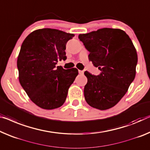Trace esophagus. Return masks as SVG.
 Here are the masks:
<instances>
[{
    "mask_svg": "<svg viewBox=\"0 0 150 150\" xmlns=\"http://www.w3.org/2000/svg\"><path fill=\"white\" fill-rule=\"evenodd\" d=\"M79 74H81V75H83L84 73V71H81V70H79Z\"/></svg>",
    "mask_w": 150,
    "mask_h": 150,
    "instance_id": "34e87169",
    "label": "esophagus"
}]
</instances>
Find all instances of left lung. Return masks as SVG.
Here are the masks:
<instances>
[{
  "instance_id": "8db88e82",
  "label": "left lung",
  "mask_w": 150,
  "mask_h": 150,
  "mask_svg": "<svg viewBox=\"0 0 150 150\" xmlns=\"http://www.w3.org/2000/svg\"><path fill=\"white\" fill-rule=\"evenodd\" d=\"M89 52L88 59L101 71L99 75L84 73L87 103L104 110L115 106L124 96L135 79L137 54L131 40L120 29L102 28L79 35Z\"/></svg>"
}]
</instances>
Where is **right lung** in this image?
I'll use <instances>...</instances> for the list:
<instances>
[{
	"instance_id": "1",
	"label": "right lung",
	"mask_w": 150,
	"mask_h": 150,
	"mask_svg": "<svg viewBox=\"0 0 150 150\" xmlns=\"http://www.w3.org/2000/svg\"><path fill=\"white\" fill-rule=\"evenodd\" d=\"M75 35L56 29L32 32L22 43L17 58L19 81L30 100L46 110L61 107L78 75L76 68H56L65 60L66 44Z\"/></svg>"
}]
</instances>
